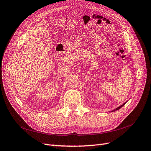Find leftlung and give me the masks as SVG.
<instances>
[{
    "label": "left lung",
    "mask_w": 151,
    "mask_h": 151,
    "mask_svg": "<svg viewBox=\"0 0 151 151\" xmlns=\"http://www.w3.org/2000/svg\"><path fill=\"white\" fill-rule=\"evenodd\" d=\"M126 102H127V101H126ZM126 102H125V103H124V104H122V105H121V106H119V107H118V108H116L115 109H114V110H113V111H111V112H114V111H117V110H118V109H120L121 108H122V106H124V104H125L126 103Z\"/></svg>",
    "instance_id": "1"
}]
</instances>
